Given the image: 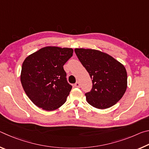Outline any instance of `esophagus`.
Wrapping results in <instances>:
<instances>
[{
  "label": "esophagus",
  "mask_w": 149,
  "mask_h": 149,
  "mask_svg": "<svg viewBox=\"0 0 149 149\" xmlns=\"http://www.w3.org/2000/svg\"><path fill=\"white\" fill-rule=\"evenodd\" d=\"M74 86L79 88V87H80V84H79V82H76V83H75V84H74Z\"/></svg>",
  "instance_id": "1"
}]
</instances>
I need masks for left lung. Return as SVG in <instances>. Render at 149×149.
<instances>
[{
	"label": "left lung",
	"instance_id": "obj_1",
	"mask_svg": "<svg viewBox=\"0 0 149 149\" xmlns=\"http://www.w3.org/2000/svg\"><path fill=\"white\" fill-rule=\"evenodd\" d=\"M74 50L92 79V89L85 93L87 102L99 109H106L116 104L127 89V72L123 65L99 50Z\"/></svg>",
	"mask_w": 149,
	"mask_h": 149
}]
</instances>
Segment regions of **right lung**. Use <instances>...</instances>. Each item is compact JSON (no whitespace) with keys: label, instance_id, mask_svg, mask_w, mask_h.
Returning a JSON list of instances; mask_svg holds the SVG:
<instances>
[{"label":"right lung","instance_id":"1","mask_svg":"<svg viewBox=\"0 0 149 149\" xmlns=\"http://www.w3.org/2000/svg\"><path fill=\"white\" fill-rule=\"evenodd\" d=\"M73 52L69 48L47 47L25 59L21 83L27 97L37 107L52 111L66 101L72 86L67 81L63 65Z\"/></svg>","mask_w":149,"mask_h":149}]
</instances>
